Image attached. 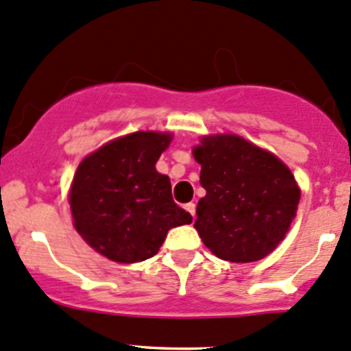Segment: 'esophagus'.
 Segmentation results:
<instances>
[{"instance_id": "34e87169", "label": "esophagus", "mask_w": 351, "mask_h": 351, "mask_svg": "<svg viewBox=\"0 0 351 351\" xmlns=\"http://www.w3.org/2000/svg\"><path fill=\"white\" fill-rule=\"evenodd\" d=\"M186 211H189L191 213V216H196V204H194V202H187L186 204Z\"/></svg>"}]
</instances>
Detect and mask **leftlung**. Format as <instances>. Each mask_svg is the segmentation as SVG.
<instances>
[{"label": "left lung", "mask_w": 351, "mask_h": 351, "mask_svg": "<svg viewBox=\"0 0 351 351\" xmlns=\"http://www.w3.org/2000/svg\"><path fill=\"white\" fill-rule=\"evenodd\" d=\"M206 196L194 228L218 258L247 263L276 250L294 221L301 189L280 158L238 135L202 136L193 149Z\"/></svg>", "instance_id": "left-lung-1"}]
</instances>
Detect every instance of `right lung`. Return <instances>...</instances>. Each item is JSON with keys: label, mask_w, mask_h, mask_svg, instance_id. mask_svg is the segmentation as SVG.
<instances>
[{"label": "right lung", "mask_w": 351, "mask_h": 351, "mask_svg": "<svg viewBox=\"0 0 351 351\" xmlns=\"http://www.w3.org/2000/svg\"><path fill=\"white\" fill-rule=\"evenodd\" d=\"M171 140L167 132L130 133L79 164L69 204L75 230L97 254L142 262L157 254L169 230L193 221L172 199L171 179L155 169Z\"/></svg>", "instance_id": "right-lung-1"}]
</instances>
